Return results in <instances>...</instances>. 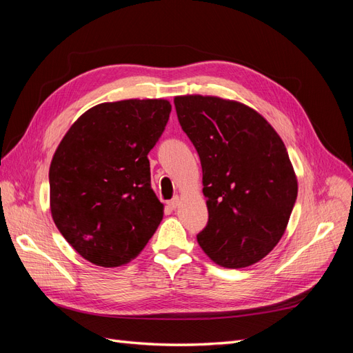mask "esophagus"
Listing matches in <instances>:
<instances>
[{
  "label": "esophagus",
  "instance_id": "34e87169",
  "mask_svg": "<svg viewBox=\"0 0 353 353\" xmlns=\"http://www.w3.org/2000/svg\"><path fill=\"white\" fill-rule=\"evenodd\" d=\"M178 205H179V197H178V196H175L172 200L168 201V206H169L170 209H175Z\"/></svg>",
  "mask_w": 353,
  "mask_h": 353
}]
</instances>
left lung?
Returning a JSON list of instances; mask_svg holds the SVG:
<instances>
[{"label":"left lung","mask_w":353,"mask_h":353,"mask_svg":"<svg viewBox=\"0 0 353 353\" xmlns=\"http://www.w3.org/2000/svg\"><path fill=\"white\" fill-rule=\"evenodd\" d=\"M183 131L203 170L208 225L200 248L225 268H244L280 241L297 197L287 148L263 117L241 103L203 95L175 97Z\"/></svg>","instance_id":"1"}]
</instances>
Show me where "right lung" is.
<instances>
[{"mask_svg":"<svg viewBox=\"0 0 353 353\" xmlns=\"http://www.w3.org/2000/svg\"><path fill=\"white\" fill-rule=\"evenodd\" d=\"M166 100L103 103L85 112L50 166L51 215L82 258L105 268L138 256L163 218L147 154L162 137Z\"/></svg>","mask_w":353,"mask_h":353,"instance_id":"add662e5","label":"right lung"}]
</instances>
